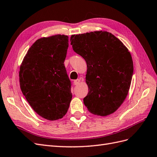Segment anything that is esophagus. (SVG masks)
<instances>
[{
	"label": "esophagus",
	"mask_w": 157,
	"mask_h": 157,
	"mask_svg": "<svg viewBox=\"0 0 157 157\" xmlns=\"http://www.w3.org/2000/svg\"><path fill=\"white\" fill-rule=\"evenodd\" d=\"M80 79H77V80H74L73 83H74L75 85H77V84H78L80 83Z\"/></svg>",
	"instance_id": "1"
}]
</instances>
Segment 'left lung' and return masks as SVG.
<instances>
[{
	"label": "left lung",
	"instance_id": "left-lung-1",
	"mask_svg": "<svg viewBox=\"0 0 157 157\" xmlns=\"http://www.w3.org/2000/svg\"><path fill=\"white\" fill-rule=\"evenodd\" d=\"M71 44L87 64L89 92L83 99L94 115L105 117L115 112L130 87L134 65L130 52L111 33L98 31L73 35Z\"/></svg>",
	"mask_w": 157,
	"mask_h": 157
}]
</instances>
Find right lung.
<instances>
[{"label": "right lung", "instance_id": "obj_1", "mask_svg": "<svg viewBox=\"0 0 157 157\" xmlns=\"http://www.w3.org/2000/svg\"><path fill=\"white\" fill-rule=\"evenodd\" d=\"M68 46L67 35L40 38L28 50L20 65L23 94L33 110L49 121L63 118L72 99L64 65Z\"/></svg>", "mask_w": 157, "mask_h": 157}]
</instances>
